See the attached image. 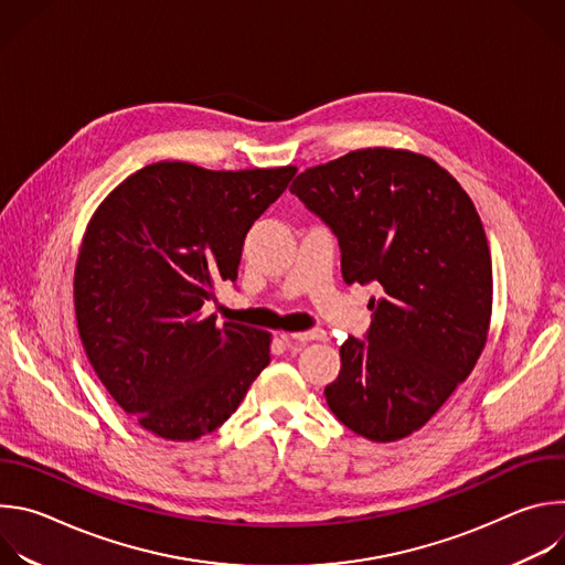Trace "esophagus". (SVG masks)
Returning <instances> with one entry per match:
<instances>
[{
	"label": "esophagus",
	"mask_w": 565,
	"mask_h": 565,
	"mask_svg": "<svg viewBox=\"0 0 565 565\" xmlns=\"http://www.w3.org/2000/svg\"><path fill=\"white\" fill-rule=\"evenodd\" d=\"M321 338H324V331H319V329H315V331H295V333H284V340H286V342H299V344L310 342V340H321Z\"/></svg>",
	"instance_id": "obj_1"
}]
</instances>
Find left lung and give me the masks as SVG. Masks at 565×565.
I'll use <instances>...</instances> for the list:
<instances>
[{
    "instance_id": "1",
    "label": "left lung",
    "mask_w": 565,
    "mask_h": 565,
    "mask_svg": "<svg viewBox=\"0 0 565 565\" xmlns=\"http://www.w3.org/2000/svg\"><path fill=\"white\" fill-rule=\"evenodd\" d=\"M290 192L327 221L347 284H380L369 342L340 347L324 388L358 436L393 443L425 427L486 349L492 255L480 216L429 156L366 147L303 170Z\"/></svg>"
}]
</instances>
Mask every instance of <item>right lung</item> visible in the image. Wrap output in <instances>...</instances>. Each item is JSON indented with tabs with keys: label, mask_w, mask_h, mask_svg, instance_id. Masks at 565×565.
Wrapping results in <instances>:
<instances>
[{
	"label": "right lung",
	"mask_w": 565,
	"mask_h": 565,
	"mask_svg": "<svg viewBox=\"0 0 565 565\" xmlns=\"http://www.w3.org/2000/svg\"><path fill=\"white\" fill-rule=\"evenodd\" d=\"M295 174L158 160L89 218L73 273L79 340L118 407L149 434L188 443L214 431L268 366V331L218 327L203 306L236 279L248 230Z\"/></svg>",
	"instance_id": "1"
}]
</instances>
